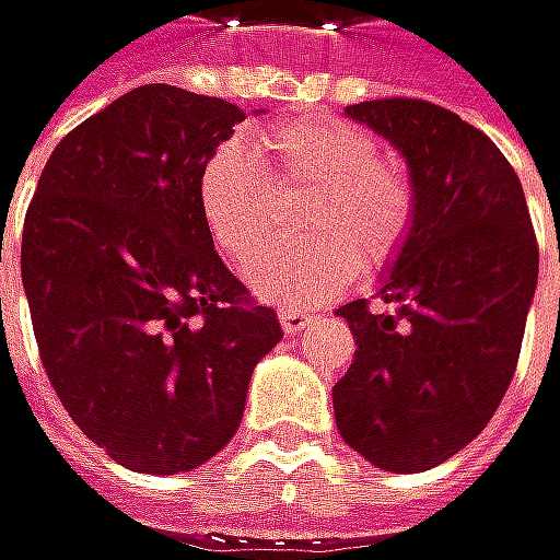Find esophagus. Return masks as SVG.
I'll return each instance as SVG.
<instances>
[{
	"label": "esophagus",
	"instance_id": "obj_1",
	"mask_svg": "<svg viewBox=\"0 0 560 560\" xmlns=\"http://www.w3.org/2000/svg\"><path fill=\"white\" fill-rule=\"evenodd\" d=\"M278 322H282L285 335H302L315 318L308 312H302V308H282V312H278Z\"/></svg>",
	"mask_w": 560,
	"mask_h": 560
}]
</instances>
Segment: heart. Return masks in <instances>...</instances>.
<instances>
[{"label":"heart","instance_id":"b5f03b06","mask_svg":"<svg viewBox=\"0 0 560 560\" xmlns=\"http://www.w3.org/2000/svg\"><path fill=\"white\" fill-rule=\"evenodd\" d=\"M255 155L238 140L212 147L196 173V206L215 248L252 261L275 235L278 196L312 192L299 245L275 248L248 268L265 302L312 308L345 292L361 261L387 265L407 242L417 212L410 173L377 140L341 117L312 114L258 130Z\"/></svg>","mask_w":560,"mask_h":560}]
</instances>
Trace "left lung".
<instances>
[{"label": "left lung", "instance_id": "obj_1", "mask_svg": "<svg viewBox=\"0 0 560 560\" xmlns=\"http://www.w3.org/2000/svg\"><path fill=\"white\" fill-rule=\"evenodd\" d=\"M410 166L413 229L371 299L338 315L358 338L335 384L345 443L387 472H427L469 446L499 410L538 285L528 202L502 150L420 97L345 107Z\"/></svg>", "mask_w": 560, "mask_h": 560}]
</instances>
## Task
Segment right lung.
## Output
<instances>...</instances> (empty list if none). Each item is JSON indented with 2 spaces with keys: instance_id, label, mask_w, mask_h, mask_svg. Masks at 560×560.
<instances>
[{
  "instance_id": "add662e5",
  "label": "right lung",
  "mask_w": 560,
  "mask_h": 560,
  "mask_svg": "<svg viewBox=\"0 0 560 560\" xmlns=\"http://www.w3.org/2000/svg\"><path fill=\"white\" fill-rule=\"evenodd\" d=\"M238 120L222 97L133 88L55 147L25 212L22 285L45 374L81 433L133 472L215 456L255 364L282 341L196 206V173Z\"/></svg>"
}]
</instances>
